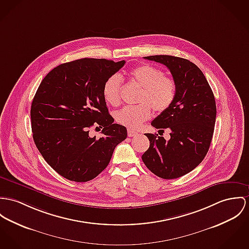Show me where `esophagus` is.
Segmentation results:
<instances>
[{
	"label": "esophagus",
	"instance_id": "obj_1",
	"mask_svg": "<svg viewBox=\"0 0 249 249\" xmlns=\"http://www.w3.org/2000/svg\"><path fill=\"white\" fill-rule=\"evenodd\" d=\"M137 134H138V133H137V132H135V131H133V130H128V135H129L130 137H132V136H135Z\"/></svg>",
	"mask_w": 249,
	"mask_h": 249
}]
</instances>
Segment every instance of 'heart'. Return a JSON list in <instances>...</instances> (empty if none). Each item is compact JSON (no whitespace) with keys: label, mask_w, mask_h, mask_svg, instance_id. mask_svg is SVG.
Listing matches in <instances>:
<instances>
[{"label":"heart","mask_w":249,"mask_h":249,"mask_svg":"<svg viewBox=\"0 0 249 249\" xmlns=\"http://www.w3.org/2000/svg\"><path fill=\"white\" fill-rule=\"evenodd\" d=\"M129 77L141 87L136 106H127L115 114V120L129 129L138 128L150 118L152 108L156 113H163L171 106L176 96V82L173 77L165 75L162 70L149 64L135 66L129 71ZM121 78L114 75L108 77L102 87L105 101L116 107L121 103Z\"/></svg>","instance_id":"b5f03b06"}]
</instances>
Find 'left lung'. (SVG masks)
Segmentation results:
<instances>
[{"label": "left lung", "instance_id": "1", "mask_svg": "<svg viewBox=\"0 0 249 249\" xmlns=\"http://www.w3.org/2000/svg\"><path fill=\"white\" fill-rule=\"evenodd\" d=\"M144 58L169 68L176 82V96L172 106L152 121L160 132L171 131L170 140L146 134L150 147L142 160L158 177L179 178L194 170L209 152L216 120L214 95L203 72L189 59L168 55Z\"/></svg>", "mask_w": 249, "mask_h": 249}]
</instances>
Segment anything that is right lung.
<instances>
[{"mask_svg": "<svg viewBox=\"0 0 249 249\" xmlns=\"http://www.w3.org/2000/svg\"><path fill=\"white\" fill-rule=\"evenodd\" d=\"M125 64L105 58H80L62 63L42 79L31 105V128L38 152L64 178L87 182L109 164L127 129L114 123L102 87ZM103 128L91 138L89 129Z\"/></svg>", "mask_w": 249, "mask_h": 249, "instance_id": "obj_1", "label": "right lung"}]
</instances>
